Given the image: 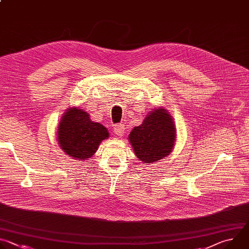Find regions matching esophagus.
<instances>
[{
	"label": "esophagus",
	"instance_id": "esophagus-1",
	"mask_svg": "<svg viewBox=\"0 0 249 249\" xmlns=\"http://www.w3.org/2000/svg\"><path fill=\"white\" fill-rule=\"evenodd\" d=\"M114 130V133L117 135V136H123L124 133H125V127L123 124H117L114 126L113 128Z\"/></svg>",
	"mask_w": 249,
	"mask_h": 249
}]
</instances>
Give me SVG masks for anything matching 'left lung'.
<instances>
[{
	"mask_svg": "<svg viewBox=\"0 0 249 249\" xmlns=\"http://www.w3.org/2000/svg\"><path fill=\"white\" fill-rule=\"evenodd\" d=\"M136 157L144 163H155L172 152L176 128L172 116L164 107L153 108L140 126L128 136Z\"/></svg>",
	"mask_w": 249,
	"mask_h": 249,
	"instance_id": "obj_1",
	"label": "left lung"
}]
</instances>
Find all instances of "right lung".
Listing matches in <instances>:
<instances>
[{
    "instance_id": "add662e5",
    "label": "right lung",
    "mask_w": 249,
    "mask_h": 249,
    "mask_svg": "<svg viewBox=\"0 0 249 249\" xmlns=\"http://www.w3.org/2000/svg\"><path fill=\"white\" fill-rule=\"evenodd\" d=\"M109 138L103 125L91 121L89 112L80 107H70L57 127L60 149L74 160H85L96 153L101 142Z\"/></svg>"
}]
</instances>
